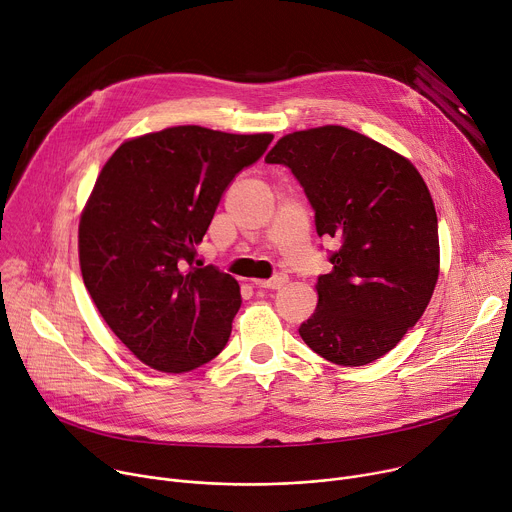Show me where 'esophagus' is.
Segmentation results:
<instances>
[{"label": "esophagus", "mask_w": 512, "mask_h": 512, "mask_svg": "<svg viewBox=\"0 0 512 512\" xmlns=\"http://www.w3.org/2000/svg\"><path fill=\"white\" fill-rule=\"evenodd\" d=\"M288 282V275H284V273H280V275H275V277H271V280H255L253 284L257 286V288H267V290H277V288H282L284 284Z\"/></svg>", "instance_id": "esophagus-1"}]
</instances>
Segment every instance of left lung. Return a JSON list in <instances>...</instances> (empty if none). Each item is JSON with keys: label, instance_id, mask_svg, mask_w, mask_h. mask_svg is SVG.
<instances>
[{"label": "left lung", "instance_id": "obj_1", "mask_svg": "<svg viewBox=\"0 0 512 512\" xmlns=\"http://www.w3.org/2000/svg\"><path fill=\"white\" fill-rule=\"evenodd\" d=\"M265 161L292 169L318 235L341 241L300 337L337 365L380 359L423 316L439 280L437 212L425 179L400 153L335 124L282 136Z\"/></svg>", "mask_w": 512, "mask_h": 512}]
</instances>
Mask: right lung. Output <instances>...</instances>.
Instances as JSON below:
<instances>
[{
	"label": "right lung",
	"instance_id": "add662e5",
	"mask_svg": "<svg viewBox=\"0 0 512 512\" xmlns=\"http://www.w3.org/2000/svg\"><path fill=\"white\" fill-rule=\"evenodd\" d=\"M273 134L171 126L124 141L79 218L83 284L145 365L183 374L214 359L241 308L235 277L194 263L226 185Z\"/></svg>",
	"mask_w": 512,
	"mask_h": 512
}]
</instances>
